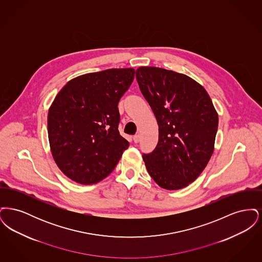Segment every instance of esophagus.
<instances>
[{
    "instance_id": "esophagus-1",
    "label": "esophagus",
    "mask_w": 262,
    "mask_h": 262,
    "mask_svg": "<svg viewBox=\"0 0 262 262\" xmlns=\"http://www.w3.org/2000/svg\"><path fill=\"white\" fill-rule=\"evenodd\" d=\"M139 140H140V136H139V135H136V136L134 137V141H135L136 143H138Z\"/></svg>"
}]
</instances>
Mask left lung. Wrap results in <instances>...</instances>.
<instances>
[{
  "instance_id": "8db88e82",
  "label": "left lung",
  "mask_w": 262,
  "mask_h": 262,
  "mask_svg": "<svg viewBox=\"0 0 262 262\" xmlns=\"http://www.w3.org/2000/svg\"><path fill=\"white\" fill-rule=\"evenodd\" d=\"M136 74L159 126L155 149L142 156L147 172L165 189L187 187L211 158L218 114L207 91L187 75L156 67Z\"/></svg>"
}]
</instances>
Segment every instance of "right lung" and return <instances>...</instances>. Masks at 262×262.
<instances>
[{"instance_id":"obj_1","label":"right lung","mask_w":262,"mask_h":262,"mask_svg":"<svg viewBox=\"0 0 262 262\" xmlns=\"http://www.w3.org/2000/svg\"><path fill=\"white\" fill-rule=\"evenodd\" d=\"M135 69H110L71 79L48 112L53 158L69 179L96 184L111 174L129 143L119 133L118 103Z\"/></svg>"}]
</instances>
